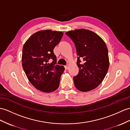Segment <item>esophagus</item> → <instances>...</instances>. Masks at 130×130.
Instances as JSON below:
<instances>
[{"instance_id": "1", "label": "esophagus", "mask_w": 130, "mask_h": 130, "mask_svg": "<svg viewBox=\"0 0 130 130\" xmlns=\"http://www.w3.org/2000/svg\"><path fill=\"white\" fill-rule=\"evenodd\" d=\"M68 68H69V66H64V68H65L66 70H67V69H68Z\"/></svg>"}]
</instances>
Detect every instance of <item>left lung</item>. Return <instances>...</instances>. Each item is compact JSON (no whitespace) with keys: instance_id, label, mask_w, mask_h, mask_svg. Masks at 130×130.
I'll list each match as a JSON object with an SVG mask.
<instances>
[{"instance_id":"obj_1","label":"left lung","mask_w":130,"mask_h":130,"mask_svg":"<svg viewBox=\"0 0 130 130\" xmlns=\"http://www.w3.org/2000/svg\"><path fill=\"white\" fill-rule=\"evenodd\" d=\"M66 34L74 42L78 56L79 73L73 77L75 87L84 92L93 90L102 83L109 69L106 44L99 36L88 30L69 31Z\"/></svg>"}]
</instances>
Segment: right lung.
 Segmentation results:
<instances>
[{
	"mask_svg": "<svg viewBox=\"0 0 130 130\" xmlns=\"http://www.w3.org/2000/svg\"><path fill=\"white\" fill-rule=\"evenodd\" d=\"M61 31L42 30L34 34L25 43L22 66L28 80L37 89L45 93L54 91L59 87L60 78L64 71L57 65L53 53L63 36ZM50 60L53 62L50 63Z\"/></svg>",
	"mask_w": 130,
	"mask_h": 130,
	"instance_id": "obj_1",
	"label": "right lung"
}]
</instances>
